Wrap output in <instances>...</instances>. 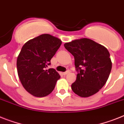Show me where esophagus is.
<instances>
[{
  "mask_svg": "<svg viewBox=\"0 0 124 124\" xmlns=\"http://www.w3.org/2000/svg\"><path fill=\"white\" fill-rule=\"evenodd\" d=\"M69 72H70L69 71V70H67V71H66V72H64V73H63V74H64V76H65V75H67V74L69 73Z\"/></svg>",
  "mask_w": 124,
  "mask_h": 124,
  "instance_id": "obj_1",
  "label": "esophagus"
}]
</instances>
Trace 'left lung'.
I'll return each instance as SVG.
<instances>
[{
	"label": "left lung",
	"mask_w": 124,
	"mask_h": 124,
	"mask_svg": "<svg viewBox=\"0 0 124 124\" xmlns=\"http://www.w3.org/2000/svg\"><path fill=\"white\" fill-rule=\"evenodd\" d=\"M64 46L74 57L78 72L72 90L81 97H89L105 85L112 69L110 53L104 46L89 38L65 43Z\"/></svg>",
	"instance_id": "8db88e82"
}]
</instances>
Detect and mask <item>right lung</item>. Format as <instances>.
Masks as SVG:
<instances>
[{
  "label": "right lung",
  "mask_w": 124,
  "mask_h": 124,
  "mask_svg": "<svg viewBox=\"0 0 124 124\" xmlns=\"http://www.w3.org/2000/svg\"><path fill=\"white\" fill-rule=\"evenodd\" d=\"M62 41L49 34H43L24 45L17 59L18 76L24 88L36 97L52 92L60 78L54 69H46Z\"/></svg>",
  "instance_id": "right-lung-1"
}]
</instances>
